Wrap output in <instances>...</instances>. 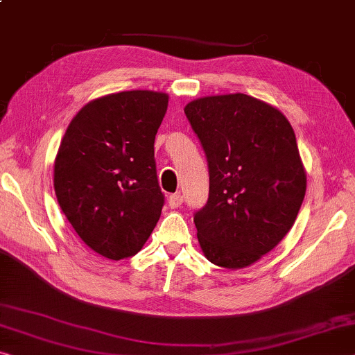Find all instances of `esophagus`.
<instances>
[{
	"label": "esophagus",
	"mask_w": 355,
	"mask_h": 355,
	"mask_svg": "<svg viewBox=\"0 0 355 355\" xmlns=\"http://www.w3.org/2000/svg\"><path fill=\"white\" fill-rule=\"evenodd\" d=\"M182 201H184V196L181 193H173L170 195V198H168V205H170V208L176 209L182 205Z\"/></svg>",
	"instance_id": "34e87169"
}]
</instances>
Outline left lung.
Segmentation results:
<instances>
[{"label":"left lung","instance_id":"obj_1","mask_svg":"<svg viewBox=\"0 0 355 355\" xmlns=\"http://www.w3.org/2000/svg\"><path fill=\"white\" fill-rule=\"evenodd\" d=\"M208 160L209 196L193 214L211 263L246 268L291 230L306 192L292 125L257 98L205 96L184 107Z\"/></svg>","mask_w":355,"mask_h":355}]
</instances>
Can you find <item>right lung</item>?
Returning a JSON list of instances; mask_svg holds the SVG:
<instances>
[{"label":"right lung","mask_w":355,"mask_h":355,"mask_svg":"<svg viewBox=\"0 0 355 355\" xmlns=\"http://www.w3.org/2000/svg\"><path fill=\"white\" fill-rule=\"evenodd\" d=\"M168 95L130 90L90 101L68 125L53 166L60 208L103 257L138 254L160 219L154 159Z\"/></svg>","instance_id":"right-lung-1"}]
</instances>
